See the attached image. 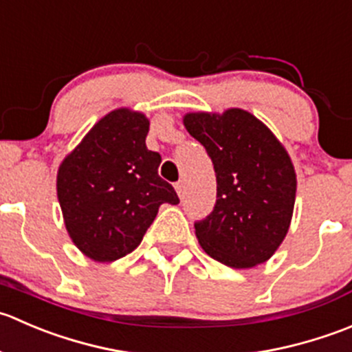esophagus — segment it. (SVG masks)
<instances>
[{"mask_svg":"<svg viewBox=\"0 0 352 352\" xmlns=\"http://www.w3.org/2000/svg\"><path fill=\"white\" fill-rule=\"evenodd\" d=\"M175 188H176L177 195H179V197H183V195H184V183H183V181H177V183L175 184Z\"/></svg>","mask_w":352,"mask_h":352,"instance_id":"obj_1","label":"esophagus"}]
</instances>
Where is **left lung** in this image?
<instances>
[{
    "label": "left lung",
    "instance_id": "1",
    "mask_svg": "<svg viewBox=\"0 0 352 352\" xmlns=\"http://www.w3.org/2000/svg\"><path fill=\"white\" fill-rule=\"evenodd\" d=\"M183 121L207 151L217 179L214 210L195 221L198 243L232 269L267 262L286 238L293 217L296 173L286 148L243 109L190 113Z\"/></svg>",
    "mask_w": 352,
    "mask_h": 352
}]
</instances>
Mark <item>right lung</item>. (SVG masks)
Segmentation results:
<instances>
[{"mask_svg":"<svg viewBox=\"0 0 352 352\" xmlns=\"http://www.w3.org/2000/svg\"><path fill=\"white\" fill-rule=\"evenodd\" d=\"M148 120L116 109L61 162L58 200L69 238L96 262H114L140 245L162 204H179L148 151Z\"/></svg>","mask_w":352,"mask_h":352,"instance_id":"right-lung-1","label":"right lung"}]
</instances>
